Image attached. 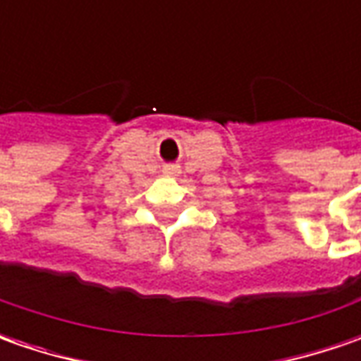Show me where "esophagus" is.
<instances>
[{"mask_svg": "<svg viewBox=\"0 0 361 361\" xmlns=\"http://www.w3.org/2000/svg\"><path fill=\"white\" fill-rule=\"evenodd\" d=\"M162 173L166 174V176H176V174L180 173V166H176V164H169V166H164V171Z\"/></svg>", "mask_w": 361, "mask_h": 361, "instance_id": "1", "label": "esophagus"}]
</instances>
